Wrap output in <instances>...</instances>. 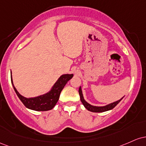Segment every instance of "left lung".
<instances>
[{"mask_svg":"<svg viewBox=\"0 0 146 146\" xmlns=\"http://www.w3.org/2000/svg\"><path fill=\"white\" fill-rule=\"evenodd\" d=\"M78 93H79V95H80V99H81L82 104H83V106H84V107L86 108L88 110L90 111V112H106V111L110 110L114 108L115 107V106H117V105L119 104L123 98L124 97L123 96V97H122L121 99L118 100L117 101H114V102L113 103H111V104H110L106 105V106H92V105L88 104L86 100L84 99L83 93H82V90H81V86H80L79 89H78Z\"/></svg>","mask_w":146,"mask_h":146,"instance_id":"8db88e82","label":"left lung"}]
</instances>
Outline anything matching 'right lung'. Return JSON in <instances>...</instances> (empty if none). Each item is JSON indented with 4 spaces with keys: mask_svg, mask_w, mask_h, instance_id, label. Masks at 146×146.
<instances>
[{
    "mask_svg": "<svg viewBox=\"0 0 146 146\" xmlns=\"http://www.w3.org/2000/svg\"><path fill=\"white\" fill-rule=\"evenodd\" d=\"M73 74H65L61 75L54 84V86L52 87L50 91L47 92L45 94L39 95L35 97L29 98H26L22 96L17 91L13 83L11 71V82L18 97L20 99L26 108L35 111H47L50 110L54 107L55 105L58 102L62 90L63 89L68 81L73 77Z\"/></svg>",
    "mask_w": 146,
    "mask_h": 146,
    "instance_id": "obj_1",
    "label": "right lung"
}]
</instances>
